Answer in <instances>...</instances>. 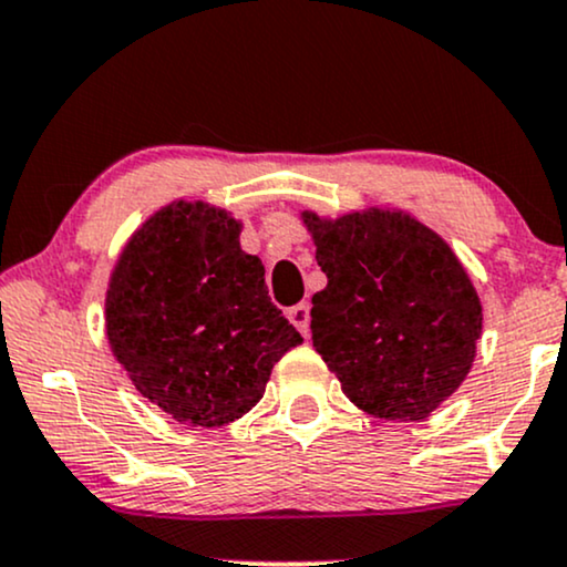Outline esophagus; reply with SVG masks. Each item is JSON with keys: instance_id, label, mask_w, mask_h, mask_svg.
Listing matches in <instances>:
<instances>
[{"instance_id": "esophagus-1", "label": "esophagus", "mask_w": 567, "mask_h": 567, "mask_svg": "<svg viewBox=\"0 0 567 567\" xmlns=\"http://www.w3.org/2000/svg\"><path fill=\"white\" fill-rule=\"evenodd\" d=\"M288 320H290L292 324H296L298 330H301L303 338H309V320H311L309 303H296V306H290V309H288Z\"/></svg>"}]
</instances>
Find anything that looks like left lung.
<instances>
[{"mask_svg": "<svg viewBox=\"0 0 567 567\" xmlns=\"http://www.w3.org/2000/svg\"><path fill=\"white\" fill-rule=\"evenodd\" d=\"M301 218L328 277L311 298V341L324 365L375 419H426L470 375L483 336L464 264L405 210Z\"/></svg>", "mask_w": 567, "mask_h": 567, "instance_id": "obj_1", "label": "left lung"}]
</instances>
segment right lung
I'll return each mask as SVG.
<instances>
[{"instance_id": "right-lung-1", "label": "right lung", "mask_w": 567, "mask_h": 567, "mask_svg": "<svg viewBox=\"0 0 567 567\" xmlns=\"http://www.w3.org/2000/svg\"><path fill=\"white\" fill-rule=\"evenodd\" d=\"M243 220L175 199L148 216L109 279L106 336L135 389L186 426L243 419L275 362L303 343L239 247Z\"/></svg>"}]
</instances>
